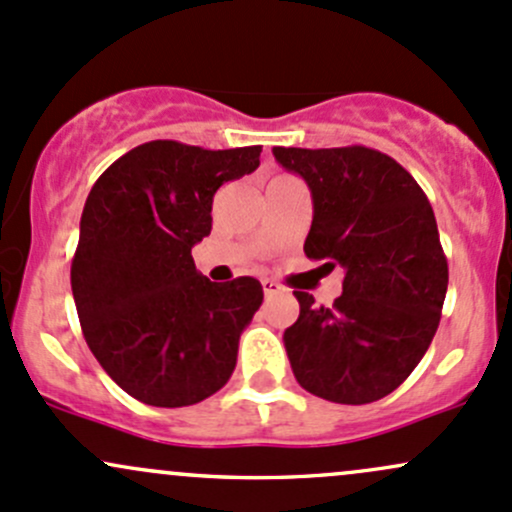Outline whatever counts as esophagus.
<instances>
[{"label": "esophagus", "mask_w": 512, "mask_h": 512, "mask_svg": "<svg viewBox=\"0 0 512 512\" xmlns=\"http://www.w3.org/2000/svg\"><path fill=\"white\" fill-rule=\"evenodd\" d=\"M261 285H263V293H266V298H273V295H278L280 290H283V285L276 283V280H271V278L261 280Z\"/></svg>", "instance_id": "1"}]
</instances>
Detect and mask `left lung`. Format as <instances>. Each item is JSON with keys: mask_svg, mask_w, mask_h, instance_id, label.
Wrapping results in <instances>:
<instances>
[{"mask_svg": "<svg viewBox=\"0 0 512 512\" xmlns=\"http://www.w3.org/2000/svg\"><path fill=\"white\" fill-rule=\"evenodd\" d=\"M312 192L305 256L344 268L332 305L295 290L300 317L283 342L307 393L364 405L420 364L442 317L449 268L432 205L398 161L366 146L273 148Z\"/></svg>", "mask_w": 512, "mask_h": 512, "instance_id": "1", "label": "left lung"}]
</instances>
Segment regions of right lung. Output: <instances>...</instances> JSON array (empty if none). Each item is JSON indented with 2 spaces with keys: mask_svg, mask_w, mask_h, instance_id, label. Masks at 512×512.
Here are the masks:
<instances>
[{
  "mask_svg": "<svg viewBox=\"0 0 512 512\" xmlns=\"http://www.w3.org/2000/svg\"><path fill=\"white\" fill-rule=\"evenodd\" d=\"M258 158L261 146L148 141L92 185L70 285L87 346L131 398L183 408L232 376L263 288L251 276L212 283L192 246L212 232L214 192L254 173Z\"/></svg>",
  "mask_w": 512,
  "mask_h": 512,
  "instance_id": "obj_1",
  "label": "right lung"
}]
</instances>
